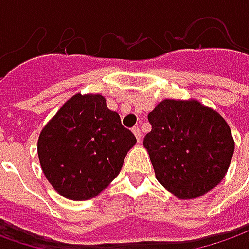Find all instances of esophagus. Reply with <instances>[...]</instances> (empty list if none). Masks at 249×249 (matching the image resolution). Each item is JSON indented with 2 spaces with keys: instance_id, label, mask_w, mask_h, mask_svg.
I'll use <instances>...</instances> for the list:
<instances>
[{
  "instance_id": "34e87169",
  "label": "esophagus",
  "mask_w": 249,
  "mask_h": 249,
  "mask_svg": "<svg viewBox=\"0 0 249 249\" xmlns=\"http://www.w3.org/2000/svg\"><path fill=\"white\" fill-rule=\"evenodd\" d=\"M133 133H134L137 141H140V140H141V130H140L139 126H134V127H133Z\"/></svg>"
}]
</instances>
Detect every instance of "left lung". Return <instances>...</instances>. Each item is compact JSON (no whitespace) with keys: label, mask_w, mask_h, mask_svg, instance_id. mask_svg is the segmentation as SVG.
<instances>
[{"label":"left lung","mask_w":249,"mask_h":249,"mask_svg":"<svg viewBox=\"0 0 249 249\" xmlns=\"http://www.w3.org/2000/svg\"><path fill=\"white\" fill-rule=\"evenodd\" d=\"M144 147L157 180L180 199L204 196L227 173L234 152L231 130L199 101L163 100L149 112Z\"/></svg>","instance_id":"1"}]
</instances>
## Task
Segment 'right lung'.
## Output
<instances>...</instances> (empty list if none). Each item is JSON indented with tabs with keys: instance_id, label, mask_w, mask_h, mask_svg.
Here are the masks:
<instances>
[{
	"instance_id": "obj_1",
	"label": "right lung",
	"mask_w": 249,
	"mask_h": 249,
	"mask_svg": "<svg viewBox=\"0 0 249 249\" xmlns=\"http://www.w3.org/2000/svg\"><path fill=\"white\" fill-rule=\"evenodd\" d=\"M136 141L101 94H76L44 126L37 152L51 186L65 198L84 201L119 175Z\"/></svg>"
}]
</instances>
